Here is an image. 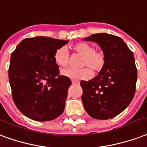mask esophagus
<instances>
[{"instance_id": "34e87169", "label": "esophagus", "mask_w": 147, "mask_h": 147, "mask_svg": "<svg viewBox=\"0 0 147 147\" xmlns=\"http://www.w3.org/2000/svg\"><path fill=\"white\" fill-rule=\"evenodd\" d=\"M72 84H75V85H78V84H80V82H78V81H75L73 80L72 81Z\"/></svg>"}]
</instances>
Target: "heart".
<instances>
[{
    "mask_svg": "<svg viewBox=\"0 0 147 147\" xmlns=\"http://www.w3.org/2000/svg\"><path fill=\"white\" fill-rule=\"evenodd\" d=\"M73 51L82 55L80 60L81 69H67L62 71V74L74 81L88 80L92 78L93 70L99 73L106 65V55L101 50H96L95 46L87 42H78L72 46ZM55 64L61 68L69 65V55L65 47L58 49L54 53Z\"/></svg>",
    "mask_w": 147,
    "mask_h": 147,
    "instance_id": "heart-1",
    "label": "heart"
}]
</instances>
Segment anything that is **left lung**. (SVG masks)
<instances>
[{"label": "left lung", "instance_id": "left-lung-1", "mask_svg": "<svg viewBox=\"0 0 147 147\" xmlns=\"http://www.w3.org/2000/svg\"><path fill=\"white\" fill-rule=\"evenodd\" d=\"M84 40L97 43L107 59L96 78L81 81L84 110L93 118H113L126 109L135 96L137 69L134 55L121 38L112 34H92Z\"/></svg>", "mask_w": 147, "mask_h": 147}]
</instances>
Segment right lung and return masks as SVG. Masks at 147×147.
<instances>
[{"label": "right lung", "mask_w": 147, "mask_h": 147, "mask_svg": "<svg viewBox=\"0 0 147 147\" xmlns=\"http://www.w3.org/2000/svg\"><path fill=\"white\" fill-rule=\"evenodd\" d=\"M68 42L48 37L26 38L11 53L8 69L11 96L17 108L29 118L47 121L63 113L71 81L59 75L54 53Z\"/></svg>", "instance_id": "right-lung-1"}]
</instances>
